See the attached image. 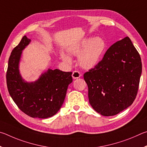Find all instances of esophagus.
<instances>
[{
	"mask_svg": "<svg viewBox=\"0 0 147 147\" xmlns=\"http://www.w3.org/2000/svg\"><path fill=\"white\" fill-rule=\"evenodd\" d=\"M81 76L80 72L79 71H74L72 73V78L74 79H78Z\"/></svg>",
	"mask_w": 147,
	"mask_h": 147,
	"instance_id": "esophagus-1",
	"label": "esophagus"
}]
</instances>
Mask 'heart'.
<instances>
[{
    "label": "heart",
    "instance_id": "1",
    "mask_svg": "<svg viewBox=\"0 0 147 147\" xmlns=\"http://www.w3.org/2000/svg\"><path fill=\"white\" fill-rule=\"evenodd\" d=\"M105 48L104 40L101 37L85 38L79 42L71 45L68 48V53L72 55L79 56V63L85 69L93 68L98 63ZM62 59L68 63L71 59L66 54H62Z\"/></svg>",
    "mask_w": 147,
    "mask_h": 147
}]
</instances>
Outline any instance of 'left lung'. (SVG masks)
Masks as SVG:
<instances>
[{
	"label": "left lung",
	"mask_w": 147,
	"mask_h": 147,
	"mask_svg": "<svg viewBox=\"0 0 147 147\" xmlns=\"http://www.w3.org/2000/svg\"><path fill=\"white\" fill-rule=\"evenodd\" d=\"M142 71L140 53L128 37L108 49L101 61L84 74L92 108L104 116L119 114L133 103Z\"/></svg>",
	"instance_id": "obj_1"
}]
</instances>
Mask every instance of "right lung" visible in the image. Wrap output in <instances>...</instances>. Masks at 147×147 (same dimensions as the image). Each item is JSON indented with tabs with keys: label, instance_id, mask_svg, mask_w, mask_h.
Listing matches in <instances>:
<instances>
[{
	"label": "right lung",
	"instance_id": "1",
	"mask_svg": "<svg viewBox=\"0 0 147 147\" xmlns=\"http://www.w3.org/2000/svg\"><path fill=\"white\" fill-rule=\"evenodd\" d=\"M30 42L24 35L11 51L6 72L7 90L22 112L30 117L45 119L53 116L61 109L72 82V73L49 69L36 81L25 82L19 74V63L22 51Z\"/></svg>",
	"mask_w": 147,
	"mask_h": 147
}]
</instances>
